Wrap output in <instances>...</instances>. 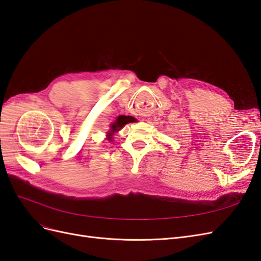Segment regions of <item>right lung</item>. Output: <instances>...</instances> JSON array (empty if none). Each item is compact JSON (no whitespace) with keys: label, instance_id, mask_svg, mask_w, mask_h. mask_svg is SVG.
Here are the masks:
<instances>
[{"label":"right lung","instance_id":"obj_1","mask_svg":"<svg viewBox=\"0 0 261 261\" xmlns=\"http://www.w3.org/2000/svg\"><path fill=\"white\" fill-rule=\"evenodd\" d=\"M129 122H132V118H130L129 116H123V115L118 116V117L116 118V121H115V122L113 123V125L111 126V133H109L110 135H109V138H108V139H111V134H113L114 132H117L118 129L122 128L125 124H127V123H129Z\"/></svg>","mask_w":261,"mask_h":261}]
</instances>
